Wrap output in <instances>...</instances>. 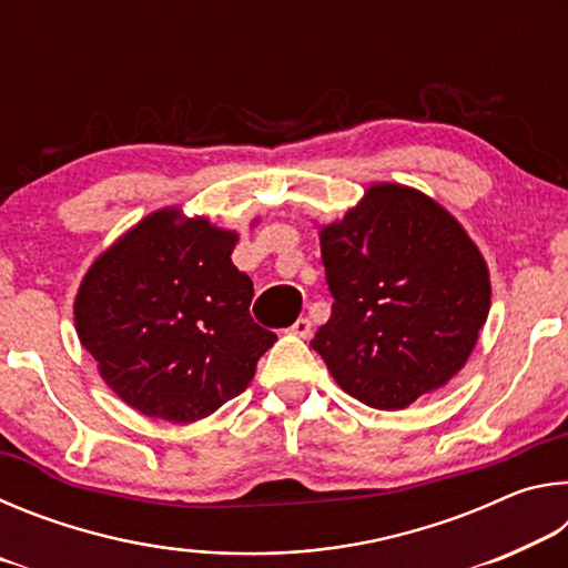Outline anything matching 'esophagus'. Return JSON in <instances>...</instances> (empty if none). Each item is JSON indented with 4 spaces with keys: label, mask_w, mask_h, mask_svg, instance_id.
<instances>
[{
    "label": "esophagus",
    "mask_w": 568,
    "mask_h": 568,
    "mask_svg": "<svg viewBox=\"0 0 568 568\" xmlns=\"http://www.w3.org/2000/svg\"><path fill=\"white\" fill-rule=\"evenodd\" d=\"M313 333V323L307 318H297L293 325H291V335H297V338H307V335Z\"/></svg>",
    "instance_id": "34e87169"
}]
</instances>
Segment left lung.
I'll return each instance as SVG.
<instances>
[{
  "instance_id": "left-lung-1",
  "label": "left lung",
  "mask_w": 568,
  "mask_h": 568,
  "mask_svg": "<svg viewBox=\"0 0 568 568\" xmlns=\"http://www.w3.org/2000/svg\"><path fill=\"white\" fill-rule=\"evenodd\" d=\"M318 235L333 307L311 345L335 383L378 410L444 388L491 307L488 265L464 225L426 192L376 182Z\"/></svg>"
}]
</instances>
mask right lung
Listing matches in <instances>:
<instances>
[{
	"instance_id": "right-lung-1",
	"label": "right lung",
	"mask_w": 568,
	"mask_h": 568,
	"mask_svg": "<svg viewBox=\"0 0 568 568\" xmlns=\"http://www.w3.org/2000/svg\"><path fill=\"white\" fill-rule=\"evenodd\" d=\"M257 223V220H253ZM235 230L162 207L98 255L74 297L102 381L148 418L195 423L240 396L277 335L250 318Z\"/></svg>"
}]
</instances>
